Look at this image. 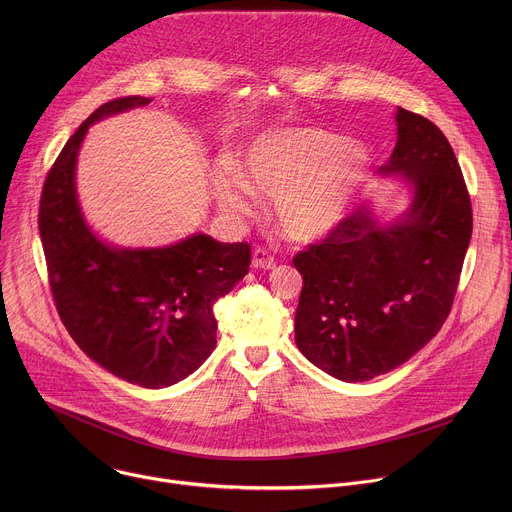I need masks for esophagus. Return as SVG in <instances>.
<instances>
[{"label":"esophagus","instance_id":"34e87169","mask_svg":"<svg viewBox=\"0 0 512 512\" xmlns=\"http://www.w3.org/2000/svg\"><path fill=\"white\" fill-rule=\"evenodd\" d=\"M253 267L255 269H273L275 259L265 249H255L253 251Z\"/></svg>","mask_w":512,"mask_h":512}]
</instances>
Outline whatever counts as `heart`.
Segmentation results:
<instances>
[{"instance_id": "heart-1", "label": "heart", "mask_w": 512, "mask_h": 512, "mask_svg": "<svg viewBox=\"0 0 512 512\" xmlns=\"http://www.w3.org/2000/svg\"><path fill=\"white\" fill-rule=\"evenodd\" d=\"M371 172L360 141L320 127H285L253 139L239 162L214 164L210 188L225 216L243 218L255 194L273 196L279 231L298 243L330 235L354 206Z\"/></svg>"}]
</instances>
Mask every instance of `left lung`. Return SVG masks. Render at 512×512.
I'll return each mask as SVG.
<instances>
[{
    "label": "left lung",
    "mask_w": 512,
    "mask_h": 512,
    "mask_svg": "<svg viewBox=\"0 0 512 512\" xmlns=\"http://www.w3.org/2000/svg\"><path fill=\"white\" fill-rule=\"evenodd\" d=\"M397 143L381 176L411 190L407 210L381 223L360 206L294 257L304 277L296 344L344 383L371 381L419 352L444 326L472 237V204L450 141L397 107Z\"/></svg>",
    "instance_id": "1"
}]
</instances>
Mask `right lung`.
<instances>
[{
    "mask_svg": "<svg viewBox=\"0 0 512 512\" xmlns=\"http://www.w3.org/2000/svg\"><path fill=\"white\" fill-rule=\"evenodd\" d=\"M148 103L137 95L109 101L72 133L46 176L38 229L72 340L111 375L162 389L192 375L214 350L212 306L249 273L251 249L202 233L168 247H113L89 227L77 196L81 143L93 123Z\"/></svg>",
    "mask_w": 512,
    "mask_h": 512,
    "instance_id": "obj_1",
    "label": "right lung"
}]
</instances>
